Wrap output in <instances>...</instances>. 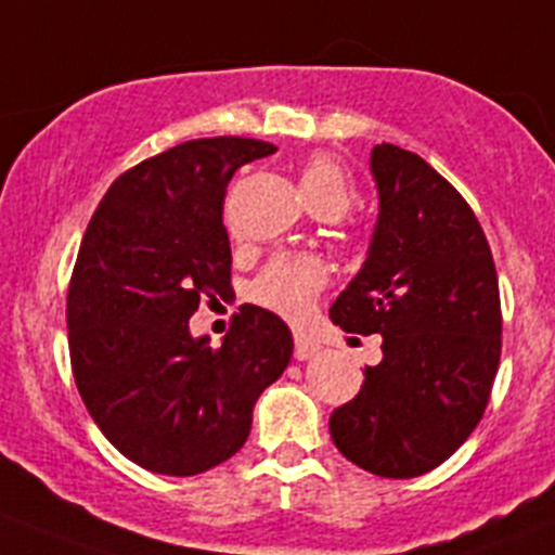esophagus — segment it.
Masks as SVG:
<instances>
[{"instance_id": "34e87169", "label": "esophagus", "mask_w": 555, "mask_h": 555, "mask_svg": "<svg viewBox=\"0 0 555 555\" xmlns=\"http://www.w3.org/2000/svg\"><path fill=\"white\" fill-rule=\"evenodd\" d=\"M319 340H313L310 335H305V332H294V357H297L299 362L310 360V357H315L319 353Z\"/></svg>"}]
</instances>
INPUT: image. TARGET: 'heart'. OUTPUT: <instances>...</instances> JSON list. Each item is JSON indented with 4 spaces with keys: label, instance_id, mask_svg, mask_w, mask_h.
I'll return each instance as SVG.
<instances>
[{
    "label": "heart",
    "instance_id": "b5f03b06",
    "mask_svg": "<svg viewBox=\"0 0 555 555\" xmlns=\"http://www.w3.org/2000/svg\"><path fill=\"white\" fill-rule=\"evenodd\" d=\"M299 188L313 212H335L340 218L357 198L351 177L332 157L315 155L299 171ZM326 283V267L310 256H278L253 283V299L274 313L299 321L310 313Z\"/></svg>",
    "mask_w": 555,
    "mask_h": 555
}]
</instances>
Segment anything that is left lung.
Here are the masks:
<instances>
[{"label":"left lung","instance_id":"1","mask_svg":"<svg viewBox=\"0 0 555 555\" xmlns=\"http://www.w3.org/2000/svg\"><path fill=\"white\" fill-rule=\"evenodd\" d=\"M378 220L362 269L330 308L346 332L382 335V362L332 411L337 450L365 472H433L472 436L501 357L493 253L461 193L420 155L371 152Z\"/></svg>","mask_w":555,"mask_h":555}]
</instances>
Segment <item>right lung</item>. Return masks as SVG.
<instances>
[{
    "instance_id": "obj_1",
    "label": "right lung",
    "mask_w": 555,
    "mask_h": 555,
    "mask_svg": "<svg viewBox=\"0 0 555 555\" xmlns=\"http://www.w3.org/2000/svg\"><path fill=\"white\" fill-rule=\"evenodd\" d=\"M272 152L240 135L184 141L125 171L87 225L67 292L73 378L105 439L146 472L229 461L292 360V330L256 305L218 348L188 326L202 299L231 294L225 188Z\"/></svg>"
}]
</instances>
